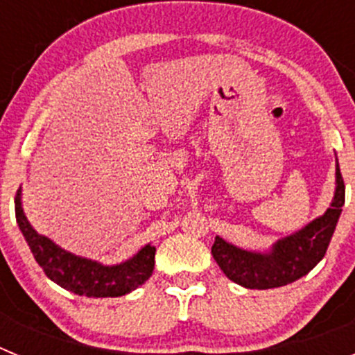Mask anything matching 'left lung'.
Segmentation results:
<instances>
[{
  "mask_svg": "<svg viewBox=\"0 0 355 355\" xmlns=\"http://www.w3.org/2000/svg\"><path fill=\"white\" fill-rule=\"evenodd\" d=\"M345 205V183L336 165V192L331 208L297 233L277 240L268 252L238 249L216 236L211 254L233 283L250 290L286 286L313 270L327 252Z\"/></svg>",
  "mask_w": 355,
  "mask_h": 355,
  "instance_id": "1",
  "label": "left lung"
}]
</instances>
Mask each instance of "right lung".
<instances>
[{"label": "right lung", "mask_w": 355, "mask_h": 355, "mask_svg": "<svg viewBox=\"0 0 355 355\" xmlns=\"http://www.w3.org/2000/svg\"><path fill=\"white\" fill-rule=\"evenodd\" d=\"M15 218L44 274L72 293L83 297H122L146 283L155 270L156 247L153 245H146L131 259L114 266H105L60 249L31 227L21 206V190L15 196Z\"/></svg>", "instance_id": "add662e5"}]
</instances>
